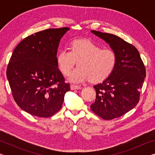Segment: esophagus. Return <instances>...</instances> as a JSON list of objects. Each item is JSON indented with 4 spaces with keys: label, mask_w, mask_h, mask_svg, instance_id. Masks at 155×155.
Here are the masks:
<instances>
[{
    "label": "esophagus",
    "mask_w": 155,
    "mask_h": 155,
    "mask_svg": "<svg viewBox=\"0 0 155 155\" xmlns=\"http://www.w3.org/2000/svg\"><path fill=\"white\" fill-rule=\"evenodd\" d=\"M81 88H82V87H81V86H78V85H70V89H71L72 90H81Z\"/></svg>",
    "instance_id": "1"
}]
</instances>
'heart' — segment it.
I'll use <instances>...</instances> for the list:
<instances>
[{
  "instance_id": "1",
  "label": "heart",
  "mask_w": 155,
  "mask_h": 155,
  "mask_svg": "<svg viewBox=\"0 0 155 155\" xmlns=\"http://www.w3.org/2000/svg\"><path fill=\"white\" fill-rule=\"evenodd\" d=\"M57 67L63 74L68 75L77 61L78 66L70 73L68 80L79 83L90 79L100 82L114 71L117 56L111 48L97 45L87 40H76L70 45V51L62 50L57 54Z\"/></svg>"
}]
</instances>
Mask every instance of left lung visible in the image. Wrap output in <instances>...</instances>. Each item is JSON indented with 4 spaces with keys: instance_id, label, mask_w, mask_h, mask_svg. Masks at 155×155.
I'll return each instance as SVG.
<instances>
[{
    "instance_id": "left-lung-1",
    "label": "left lung",
    "mask_w": 155,
    "mask_h": 155,
    "mask_svg": "<svg viewBox=\"0 0 155 155\" xmlns=\"http://www.w3.org/2000/svg\"><path fill=\"white\" fill-rule=\"evenodd\" d=\"M91 32L109 44L117 56L111 75L94 86L96 100L90 107L94 114L110 120L122 116L137 104L146 77L145 65L132 44L113 34L94 30Z\"/></svg>"
}]
</instances>
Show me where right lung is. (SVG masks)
<instances>
[{
	"label": "right lung",
	"instance_id": "1",
	"mask_svg": "<svg viewBox=\"0 0 155 155\" xmlns=\"http://www.w3.org/2000/svg\"><path fill=\"white\" fill-rule=\"evenodd\" d=\"M68 27L48 28L32 34L15 47L7 77L15 103L33 115L51 117L61 108L70 84L57 67L59 41Z\"/></svg>",
	"mask_w": 155,
	"mask_h": 155
}]
</instances>
